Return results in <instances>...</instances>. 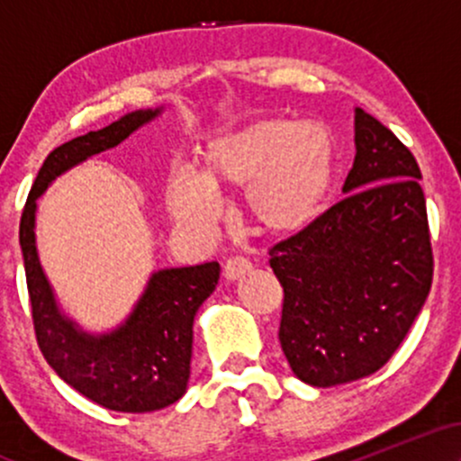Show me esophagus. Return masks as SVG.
<instances>
[{"instance_id":"esophagus-1","label":"esophagus","mask_w":461,"mask_h":461,"mask_svg":"<svg viewBox=\"0 0 461 461\" xmlns=\"http://www.w3.org/2000/svg\"><path fill=\"white\" fill-rule=\"evenodd\" d=\"M249 271H251V262H249L245 256H231L230 260L225 262V277L227 279H238Z\"/></svg>"}]
</instances>
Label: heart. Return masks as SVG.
<instances>
[{
  "label": "heart",
  "mask_w": 461,
  "mask_h": 461,
  "mask_svg": "<svg viewBox=\"0 0 461 461\" xmlns=\"http://www.w3.org/2000/svg\"><path fill=\"white\" fill-rule=\"evenodd\" d=\"M333 142L321 123L267 119L230 131L205 151V176L179 171L168 186L171 212L188 230L205 231L219 216V184L249 187V205L271 231L299 230L330 186Z\"/></svg>",
  "instance_id": "heart-1"
}]
</instances>
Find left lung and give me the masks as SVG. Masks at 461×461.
Segmentation results:
<instances>
[{
	"instance_id": "obj_1",
	"label": "left lung",
	"mask_w": 461,
	"mask_h": 461,
	"mask_svg": "<svg viewBox=\"0 0 461 461\" xmlns=\"http://www.w3.org/2000/svg\"><path fill=\"white\" fill-rule=\"evenodd\" d=\"M345 197L268 249L284 288L279 342L301 382L319 388L377 373L425 305L433 249L414 153L356 110Z\"/></svg>"
}]
</instances>
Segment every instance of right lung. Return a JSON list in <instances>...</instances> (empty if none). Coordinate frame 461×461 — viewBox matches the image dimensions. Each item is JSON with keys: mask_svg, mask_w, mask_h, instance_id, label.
<instances>
[{"mask_svg": "<svg viewBox=\"0 0 461 461\" xmlns=\"http://www.w3.org/2000/svg\"><path fill=\"white\" fill-rule=\"evenodd\" d=\"M158 110H139L108 128L88 131L47 156L36 176L19 223L25 282L36 342L58 377L93 403L114 411L145 414L176 403L186 393L193 357V321L219 284V262L167 268L149 279L145 294L123 327L108 336H88L56 308L34 242L36 199L54 177L95 153L116 147Z\"/></svg>", "mask_w": 461, "mask_h": 461, "instance_id": "obj_1", "label": "right lung"}]
</instances>
